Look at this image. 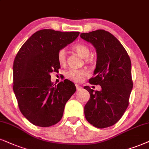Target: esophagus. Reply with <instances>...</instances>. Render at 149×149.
Masks as SVG:
<instances>
[{
	"mask_svg": "<svg viewBox=\"0 0 149 149\" xmlns=\"http://www.w3.org/2000/svg\"><path fill=\"white\" fill-rule=\"evenodd\" d=\"M76 86L77 91H80V90L82 89V86H79V85H78V84H76Z\"/></svg>",
	"mask_w": 149,
	"mask_h": 149,
	"instance_id": "obj_1",
	"label": "esophagus"
}]
</instances>
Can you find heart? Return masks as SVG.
<instances>
[{
	"label": "heart",
	"mask_w": 149,
	"mask_h": 149,
	"mask_svg": "<svg viewBox=\"0 0 149 149\" xmlns=\"http://www.w3.org/2000/svg\"><path fill=\"white\" fill-rule=\"evenodd\" d=\"M74 49L83 58H87L89 55V50L86 45L82 44H77L73 47ZM58 61L61 65H65L66 63V51L64 49L59 50L58 52ZM87 75V71L83 69H71L67 71L66 76L69 80L73 82H79L83 80L84 77Z\"/></svg>",
	"instance_id": "obj_1"
}]
</instances>
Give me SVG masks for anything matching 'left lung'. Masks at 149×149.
Returning <instances> with one entry per match:
<instances>
[{
    "mask_svg": "<svg viewBox=\"0 0 149 149\" xmlns=\"http://www.w3.org/2000/svg\"><path fill=\"white\" fill-rule=\"evenodd\" d=\"M80 37L96 50L95 77L89 82L102 88L94 91L88 86L84 87L90 93L84 116L95 127H111L119 121L129 105L133 88L131 60L120 41L105 30L82 33Z\"/></svg>",
    "mask_w": 149,
    "mask_h": 149,
    "instance_id": "1",
    "label": "left lung"
}]
</instances>
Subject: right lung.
<instances>
[{
	"label": "right lung",
	"instance_id": "right-lung-1",
	"mask_svg": "<svg viewBox=\"0 0 149 149\" xmlns=\"http://www.w3.org/2000/svg\"><path fill=\"white\" fill-rule=\"evenodd\" d=\"M79 33L42 29L18 51L13 65V90L20 112L33 125L48 127L58 123L66 103L76 92V86L69 80L53 84L50 73L61 67L59 50L73 42Z\"/></svg>",
	"mask_w": 149,
	"mask_h": 149
}]
</instances>
